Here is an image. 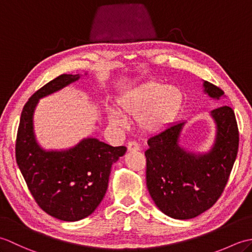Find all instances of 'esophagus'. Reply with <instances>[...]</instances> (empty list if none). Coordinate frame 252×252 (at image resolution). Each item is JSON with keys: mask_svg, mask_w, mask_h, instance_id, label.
Masks as SVG:
<instances>
[{"mask_svg": "<svg viewBox=\"0 0 252 252\" xmlns=\"http://www.w3.org/2000/svg\"><path fill=\"white\" fill-rule=\"evenodd\" d=\"M127 151L129 152H137L140 151V145L134 141L132 142H129V144H127Z\"/></svg>", "mask_w": 252, "mask_h": 252, "instance_id": "34e87169", "label": "esophagus"}]
</instances>
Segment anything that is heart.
Returning a JSON list of instances; mask_svg holds the SVG:
<instances>
[{
	"mask_svg": "<svg viewBox=\"0 0 252 252\" xmlns=\"http://www.w3.org/2000/svg\"><path fill=\"white\" fill-rule=\"evenodd\" d=\"M182 103L181 90L172 84L147 82L133 89L118 100V107L123 116L138 119L144 131L153 132L173 119ZM114 126H122L120 116L115 111L109 114Z\"/></svg>",
	"mask_w": 252,
	"mask_h": 252,
	"instance_id": "b5f03b06",
	"label": "heart"
}]
</instances>
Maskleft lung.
I'll list each match as a JSON object with an SVG mask.
<instances>
[{
	"instance_id": "obj_1",
	"label": "left lung",
	"mask_w": 252,
	"mask_h": 252,
	"mask_svg": "<svg viewBox=\"0 0 252 252\" xmlns=\"http://www.w3.org/2000/svg\"><path fill=\"white\" fill-rule=\"evenodd\" d=\"M203 92L220 99L224 92L203 81ZM216 137L210 151L192 153L180 145L185 121L165 126L148 138L146 184L154 202L165 216L189 220L211 208L220 198L238 152L239 134L234 110L228 106L210 111Z\"/></svg>"
}]
</instances>
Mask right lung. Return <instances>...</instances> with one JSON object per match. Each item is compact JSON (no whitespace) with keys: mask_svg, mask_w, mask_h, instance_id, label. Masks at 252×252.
I'll return each mask as SVG.
<instances>
[{"mask_svg":"<svg viewBox=\"0 0 252 252\" xmlns=\"http://www.w3.org/2000/svg\"><path fill=\"white\" fill-rule=\"evenodd\" d=\"M80 74H62L31 96L21 111L16 161L42 210L58 220L74 222L98 207L108 187L111 165L126 152L95 137L61 151H46L36 142L33 115L41 98L78 81Z\"/></svg>","mask_w":252,"mask_h":252,"instance_id":"1","label":"right lung"}]
</instances>
